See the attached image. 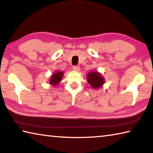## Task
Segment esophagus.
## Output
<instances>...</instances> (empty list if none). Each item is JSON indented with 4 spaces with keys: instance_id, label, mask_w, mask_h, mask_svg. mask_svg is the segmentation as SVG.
Masks as SVG:
<instances>
[{
    "instance_id": "obj_1",
    "label": "esophagus",
    "mask_w": 153,
    "mask_h": 153,
    "mask_svg": "<svg viewBox=\"0 0 153 153\" xmlns=\"http://www.w3.org/2000/svg\"><path fill=\"white\" fill-rule=\"evenodd\" d=\"M73 69L76 71H79V67L78 66H74L73 67Z\"/></svg>"
}]
</instances>
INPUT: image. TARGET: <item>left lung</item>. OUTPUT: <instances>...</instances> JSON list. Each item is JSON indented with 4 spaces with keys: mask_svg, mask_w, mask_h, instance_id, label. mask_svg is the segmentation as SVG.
<instances>
[{
    "mask_svg": "<svg viewBox=\"0 0 153 153\" xmlns=\"http://www.w3.org/2000/svg\"><path fill=\"white\" fill-rule=\"evenodd\" d=\"M87 81L92 88L98 89L101 88L105 82V78L98 71L89 72L87 75Z\"/></svg>",
    "mask_w": 153,
    "mask_h": 153,
    "instance_id": "left-lung-1",
    "label": "left lung"
}]
</instances>
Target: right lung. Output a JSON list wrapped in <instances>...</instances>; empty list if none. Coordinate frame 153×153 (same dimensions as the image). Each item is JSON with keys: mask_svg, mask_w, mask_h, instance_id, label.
I'll use <instances>...</instances> for the list:
<instances>
[{"mask_svg": "<svg viewBox=\"0 0 153 153\" xmlns=\"http://www.w3.org/2000/svg\"><path fill=\"white\" fill-rule=\"evenodd\" d=\"M63 74V71H55V73H53L51 75L50 79H49V84H51L53 86H55L56 85H58L61 82Z\"/></svg>", "mask_w": 153, "mask_h": 153, "instance_id": "1", "label": "right lung"}]
</instances>
